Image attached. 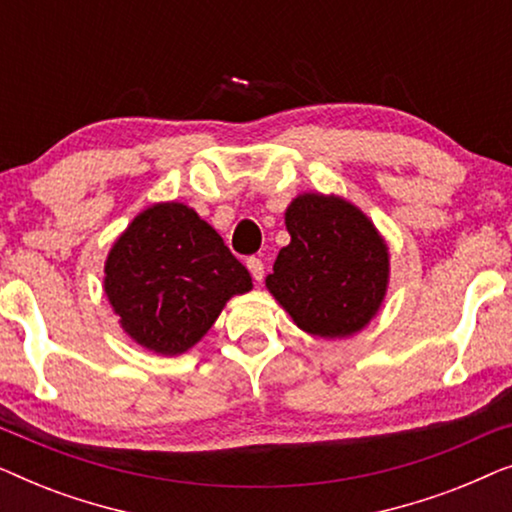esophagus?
<instances>
[{"instance_id":"34e87169","label":"esophagus","mask_w":512,"mask_h":512,"mask_svg":"<svg viewBox=\"0 0 512 512\" xmlns=\"http://www.w3.org/2000/svg\"><path fill=\"white\" fill-rule=\"evenodd\" d=\"M247 268H249L251 277H254L256 282H263V277H265V265H263L261 258H256V256L247 258Z\"/></svg>"}]
</instances>
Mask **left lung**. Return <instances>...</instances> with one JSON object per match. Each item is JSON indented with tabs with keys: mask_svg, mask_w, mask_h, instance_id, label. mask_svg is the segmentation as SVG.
<instances>
[{
	"mask_svg": "<svg viewBox=\"0 0 512 512\" xmlns=\"http://www.w3.org/2000/svg\"><path fill=\"white\" fill-rule=\"evenodd\" d=\"M291 242L265 286L300 331L349 338L380 312L389 247L375 223L340 195L300 193L284 214Z\"/></svg>",
	"mask_w": 512,
	"mask_h": 512,
	"instance_id": "left-lung-1",
	"label": "left lung"
}]
</instances>
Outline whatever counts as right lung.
<instances>
[{
  "mask_svg": "<svg viewBox=\"0 0 512 512\" xmlns=\"http://www.w3.org/2000/svg\"><path fill=\"white\" fill-rule=\"evenodd\" d=\"M251 275L221 235L184 202H156L118 235L104 261V293L139 347L179 356L198 345Z\"/></svg>",
  "mask_w": 512,
  "mask_h": 512,
  "instance_id": "obj_1",
  "label": "right lung"
}]
</instances>
